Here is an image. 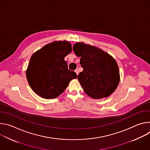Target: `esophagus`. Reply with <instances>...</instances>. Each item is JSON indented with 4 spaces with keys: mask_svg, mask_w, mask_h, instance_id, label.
<instances>
[{
    "mask_svg": "<svg viewBox=\"0 0 150 150\" xmlns=\"http://www.w3.org/2000/svg\"><path fill=\"white\" fill-rule=\"evenodd\" d=\"M75 72L76 73V74H77V75H78V74H79V71H78V69H76L75 71Z\"/></svg>",
    "mask_w": 150,
    "mask_h": 150,
    "instance_id": "34e87169",
    "label": "esophagus"
}]
</instances>
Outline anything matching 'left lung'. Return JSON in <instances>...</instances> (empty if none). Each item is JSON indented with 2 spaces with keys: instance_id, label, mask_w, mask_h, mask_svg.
<instances>
[{
  "instance_id": "8db88e82",
  "label": "left lung",
  "mask_w": 150,
  "mask_h": 150,
  "mask_svg": "<svg viewBox=\"0 0 150 150\" xmlns=\"http://www.w3.org/2000/svg\"><path fill=\"white\" fill-rule=\"evenodd\" d=\"M73 50L81 57L83 71L78 79L85 94L94 99L110 96L120 81L119 69L115 59L103 50L83 42H76Z\"/></svg>"
}]
</instances>
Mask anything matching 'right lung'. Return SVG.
<instances>
[{
    "mask_svg": "<svg viewBox=\"0 0 150 150\" xmlns=\"http://www.w3.org/2000/svg\"><path fill=\"white\" fill-rule=\"evenodd\" d=\"M72 51L69 41H54L35 52L31 57L26 76L31 89L41 97L55 98L77 78L68 69L65 57Z\"/></svg>",
    "mask_w": 150,
    "mask_h": 150,
    "instance_id": "add662e5",
    "label": "right lung"
}]
</instances>
